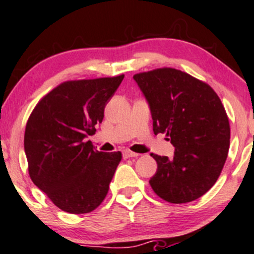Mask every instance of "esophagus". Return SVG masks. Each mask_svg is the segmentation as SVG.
Masks as SVG:
<instances>
[{
  "mask_svg": "<svg viewBox=\"0 0 254 254\" xmlns=\"http://www.w3.org/2000/svg\"><path fill=\"white\" fill-rule=\"evenodd\" d=\"M138 155H139V154L132 153V151H130V150H124L123 151V157H124V159H130V157H137Z\"/></svg>",
  "mask_w": 254,
  "mask_h": 254,
  "instance_id": "obj_1",
  "label": "esophagus"
}]
</instances>
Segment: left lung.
<instances>
[{
  "label": "left lung",
  "mask_w": 254,
  "mask_h": 254,
  "mask_svg": "<svg viewBox=\"0 0 254 254\" xmlns=\"http://www.w3.org/2000/svg\"><path fill=\"white\" fill-rule=\"evenodd\" d=\"M149 105L154 133H165L174 156L151 154L157 164L149 184L170 203H188L208 192L220 177L230 129L220 98L209 84L177 69L133 76Z\"/></svg>",
  "instance_id": "obj_1"
}]
</instances>
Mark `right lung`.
Returning a JSON list of instances; mask_svg holds the SVG:
<instances>
[{
    "mask_svg": "<svg viewBox=\"0 0 254 254\" xmlns=\"http://www.w3.org/2000/svg\"><path fill=\"white\" fill-rule=\"evenodd\" d=\"M123 78L119 75L61 83L28 118L24 141L28 173L63 211H93L109 192L122 153L95 151L84 138L97 131L105 106Z\"/></svg>",
    "mask_w": 254,
    "mask_h": 254,
    "instance_id": "obj_1",
    "label": "right lung"
}]
</instances>
